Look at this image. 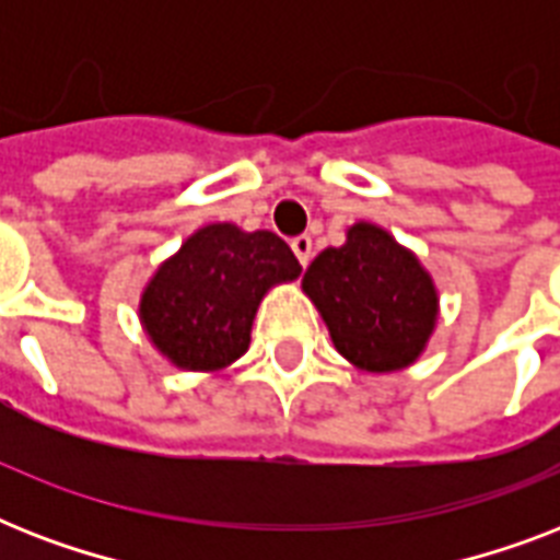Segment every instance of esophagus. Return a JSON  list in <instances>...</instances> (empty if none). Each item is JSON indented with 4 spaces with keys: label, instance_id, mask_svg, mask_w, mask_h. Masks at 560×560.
Returning <instances> with one entry per match:
<instances>
[{
    "label": "esophagus",
    "instance_id": "1",
    "mask_svg": "<svg viewBox=\"0 0 560 560\" xmlns=\"http://www.w3.org/2000/svg\"><path fill=\"white\" fill-rule=\"evenodd\" d=\"M290 249L296 253L299 264H302V267H307V264H311V253H314V241H311L307 235H299L290 241Z\"/></svg>",
    "mask_w": 560,
    "mask_h": 560
}]
</instances>
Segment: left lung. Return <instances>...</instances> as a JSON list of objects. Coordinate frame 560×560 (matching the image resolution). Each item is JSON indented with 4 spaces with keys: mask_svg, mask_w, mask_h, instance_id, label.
I'll list each match as a JSON object with an SVG mask.
<instances>
[{
    "mask_svg": "<svg viewBox=\"0 0 560 560\" xmlns=\"http://www.w3.org/2000/svg\"><path fill=\"white\" fill-rule=\"evenodd\" d=\"M302 290L351 366L389 374L424 354L439 323V290L418 255L377 223L360 220L346 244L307 267Z\"/></svg>",
    "mask_w": 560,
    "mask_h": 560,
    "instance_id": "obj_1",
    "label": "left lung"
}]
</instances>
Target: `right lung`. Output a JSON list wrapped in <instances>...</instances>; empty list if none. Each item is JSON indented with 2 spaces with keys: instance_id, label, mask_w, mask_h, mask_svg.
I'll list each match as a JSON object with an SVG mask.
<instances>
[{
  "instance_id": "right-lung-1",
  "label": "right lung",
  "mask_w": 560,
  "mask_h": 560,
  "mask_svg": "<svg viewBox=\"0 0 560 560\" xmlns=\"http://www.w3.org/2000/svg\"><path fill=\"white\" fill-rule=\"evenodd\" d=\"M299 272L296 255L276 232L209 223L156 267L139 323L171 366L220 372L249 349L261 299Z\"/></svg>"
}]
</instances>
